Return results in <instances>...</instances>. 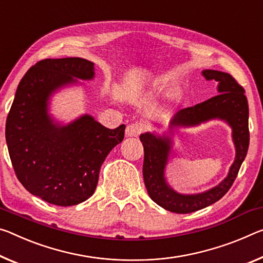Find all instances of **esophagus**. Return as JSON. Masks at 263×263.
<instances>
[{
	"instance_id": "34e87169",
	"label": "esophagus",
	"mask_w": 263,
	"mask_h": 263,
	"mask_svg": "<svg viewBox=\"0 0 263 263\" xmlns=\"http://www.w3.org/2000/svg\"><path fill=\"white\" fill-rule=\"evenodd\" d=\"M140 132H141V126H140V125L137 124V123H133V124L127 125L126 131H125V135H126V137H130V138H133V137H138Z\"/></svg>"
}]
</instances>
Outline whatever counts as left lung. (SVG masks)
<instances>
[{"label": "left lung", "instance_id": "obj_1", "mask_svg": "<svg viewBox=\"0 0 263 263\" xmlns=\"http://www.w3.org/2000/svg\"><path fill=\"white\" fill-rule=\"evenodd\" d=\"M201 74L206 81L218 82L219 95L178 111L171 119L170 130L173 128L195 127L210 120H222L232 128L236 158L228 177L216 186L201 194H179L172 189L164 176L173 149V136L169 131L161 135L154 132L141 133L139 138L144 145L143 176L147 193L157 205L173 213H192L221 199L234 182L249 146V111L243 87L237 84L231 74L218 70H202Z\"/></svg>", "mask_w": 263, "mask_h": 263}]
</instances>
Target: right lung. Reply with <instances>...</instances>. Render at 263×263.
Masks as SVG:
<instances>
[{
	"mask_svg": "<svg viewBox=\"0 0 263 263\" xmlns=\"http://www.w3.org/2000/svg\"><path fill=\"white\" fill-rule=\"evenodd\" d=\"M93 78L95 63L84 58L41 61L21 79L7 117L6 140L17 179L52 205L89 199L106 156L124 139L125 125L110 130L87 114L63 124L49 112L56 92Z\"/></svg>",
	"mask_w": 263,
	"mask_h": 263,
	"instance_id": "add662e5",
	"label": "right lung"
}]
</instances>
